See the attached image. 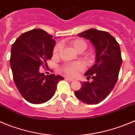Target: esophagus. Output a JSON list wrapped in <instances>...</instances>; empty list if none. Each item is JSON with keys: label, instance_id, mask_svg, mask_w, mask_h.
I'll list each match as a JSON object with an SVG mask.
<instances>
[{"label": "esophagus", "instance_id": "obj_1", "mask_svg": "<svg viewBox=\"0 0 135 135\" xmlns=\"http://www.w3.org/2000/svg\"><path fill=\"white\" fill-rule=\"evenodd\" d=\"M65 79L68 81H75V79H74V78H65Z\"/></svg>", "mask_w": 135, "mask_h": 135}]
</instances>
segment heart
<instances>
[{"label":"heart","instance_id":"1","mask_svg":"<svg viewBox=\"0 0 135 135\" xmlns=\"http://www.w3.org/2000/svg\"><path fill=\"white\" fill-rule=\"evenodd\" d=\"M71 46H73L74 49L78 52L81 48L82 47H86V43L83 40L80 39H77L71 42ZM61 49V45L57 44L55 46L54 50V53L56 54L59 52ZM83 70V66L79 63H75V64H70V65H68L64 68V71L67 74H68L70 75H75L78 74V73L79 71Z\"/></svg>","mask_w":135,"mask_h":135}]
</instances>
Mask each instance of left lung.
I'll use <instances>...</instances> for the list:
<instances>
[{"label":"left lung","mask_w":135,"mask_h":135,"mask_svg":"<svg viewBox=\"0 0 135 135\" xmlns=\"http://www.w3.org/2000/svg\"><path fill=\"white\" fill-rule=\"evenodd\" d=\"M78 36L88 40L95 52V61L85 74L91 82H81V88L75 91V95L88 105L98 104L109 95L118 79L123 60L120 46L115 38L107 32L90 28Z\"/></svg>","instance_id":"obj_1"}]
</instances>
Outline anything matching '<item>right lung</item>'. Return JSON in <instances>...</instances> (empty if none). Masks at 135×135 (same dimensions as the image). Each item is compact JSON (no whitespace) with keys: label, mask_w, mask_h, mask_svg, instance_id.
<instances>
[{"label":"right lung","mask_w":135,"mask_h":135,"mask_svg":"<svg viewBox=\"0 0 135 135\" xmlns=\"http://www.w3.org/2000/svg\"><path fill=\"white\" fill-rule=\"evenodd\" d=\"M53 36L37 28L23 33L11 47V67L14 81L29 103H43L54 95L57 84L64 79L55 74L45 75L40 67L50 60L56 41Z\"/></svg>","instance_id":"add662e5"}]
</instances>
